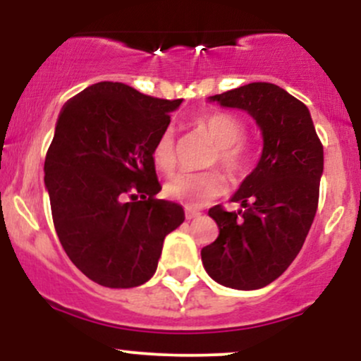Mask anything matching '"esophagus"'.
<instances>
[{
    "mask_svg": "<svg viewBox=\"0 0 361 361\" xmlns=\"http://www.w3.org/2000/svg\"><path fill=\"white\" fill-rule=\"evenodd\" d=\"M202 215V212H198V210H193V209H190V207H185V217L188 219H197V217H200Z\"/></svg>",
    "mask_w": 361,
    "mask_h": 361,
    "instance_id": "esophagus-1",
    "label": "esophagus"
}]
</instances>
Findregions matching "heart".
Listing matches in <instances>:
<instances>
[{
  "instance_id": "obj_1",
  "label": "heart",
  "mask_w": 361,
  "mask_h": 361,
  "mask_svg": "<svg viewBox=\"0 0 361 361\" xmlns=\"http://www.w3.org/2000/svg\"><path fill=\"white\" fill-rule=\"evenodd\" d=\"M197 134L204 135L210 144L207 166H219L233 180H239L250 171L252 149L247 140L241 139L246 134V122L233 111H210L193 122ZM152 161L161 171L173 173L178 164L175 134L166 128L161 132L152 146ZM226 190V180L219 171H205L197 175H178L164 185V193L173 200L186 207H200L214 198L221 197Z\"/></svg>"
}]
</instances>
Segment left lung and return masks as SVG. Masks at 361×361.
Returning a JSON list of instances; mask_svg holds the SVG:
<instances>
[{"label": "left lung", "instance_id": "obj_1", "mask_svg": "<svg viewBox=\"0 0 361 361\" xmlns=\"http://www.w3.org/2000/svg\"><path fill=\"white\" fill-rule=\"evenodd\" d=\"M210 102L247 111L261 128L263 152L231 198L241 209L209 210L219 238L202 250V263L224 287L263 288L287 270L307 238L324 151L307 106L280 86L250 82Z\"/></svg>", "mask_w": 361, "mask_h": 361}]
</instances>
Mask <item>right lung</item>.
<instances>
[{"instance_id":"obj_1","label":"right lung","mask_w":361,"mask_h":361,"mask_svg":"<svg viewBox=\"0 0 361 361\" xmlns=\"http://www.w3.org/2000/svg\"><path fill=\"white\" fill-rule=\"evenodd\" d=\"M181 100L123 82L91 85L62 106L45 156V188L66 255L94 283L132 288L154 275L183 207L157 200L152 146Z\"/></svg>"}]
</instances>
